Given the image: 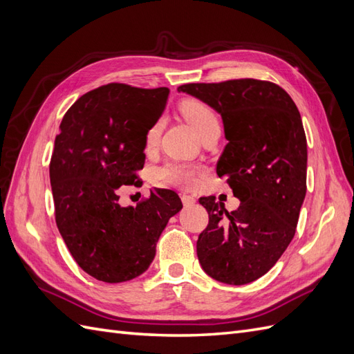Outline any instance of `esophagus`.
Instances as JSON below:
<instances>
[{
	"mask_svg": "<svg viewBox=\"0 0 354 354\" xmlns=\"http://www.w3.org/2000/svg\"><path fill=\"white\" fill-rule=\"evenodd\" d=\"M181 202H183V205H185V207H192V205H195L196 199H195L194 196H192V195L181 194Z\"/></svg>",
	"mask_w": 354,
	"mask_h": 354,
	"instance_id": "1",
	"label": "esophagus"
}]
</instances>
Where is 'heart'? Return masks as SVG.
I'll list each match as a JSON object with an SVG mask.
<instances>
[{
    "instance_id": "obj_1",
    "label": "heart",
    "mask_w": 354,
    "mask_h": 354,
    "mask_svg": "<svg viewBox=\"0 0 354 354\" xmlns=\"http://www.w3.org/2000/svg\"><path fill=\"white\" fill-rule=\"evenodd\" d=\"M181 113L189 121V124L195 128L196 133L202 136L211 127L218 125V118L214 111L201 102H187L181 108ZM159 124L153 125L146 136V146L152 147L156 145L159 138ZM201 174V168L189 164H167L156 171V178L159 183L177 186V187H194Z\"/></svg>"
}]
</instances>
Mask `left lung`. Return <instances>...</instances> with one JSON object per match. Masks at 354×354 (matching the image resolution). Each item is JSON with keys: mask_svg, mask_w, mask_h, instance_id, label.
I'll return each instance as SVG.
<instances>
[{"mask_svg": "<svg viewBox=\"0 0 354 354\" xmlns=\"http://www.w3.org/2000/svg\"><path fill=\"white\" fill-rule=\"evenodd\" d=\"M178 91L216 109L229 142L218 177L241 203L232 212L214 196L201 198L208 226L196 242L212 279L245 285L269 272L292 241L307 180V140L294 100L270 81L252 78L185 84Z\"/></svg>", "mask_w": 354, "mask_h": 354, "instance_id": "1", "label": "left lung"}]
</instances>
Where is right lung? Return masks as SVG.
<instances>
[{
  "label": "right lung",
  "mask_w": 354,
  "mask_h": 354,
  "mask_svg": "<svg viewBox=\"0 0 354 354\" xmlns=\"http://www.w3.org/2000/svg\"><path fill=\"white\" fill-rule=\"evenodd\" d=\"M169 90L108 84L85 93L65 113L50 160L57 229L81 269L108 283L151 266L168 220L183 208L168 189L151 190L137 207H121L116 189L137 185L147 131Z\"/></svg>",
  "instance_id": "right-lung-1"
}]
</instances>
